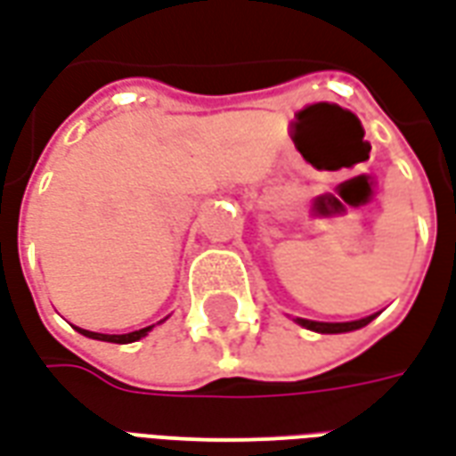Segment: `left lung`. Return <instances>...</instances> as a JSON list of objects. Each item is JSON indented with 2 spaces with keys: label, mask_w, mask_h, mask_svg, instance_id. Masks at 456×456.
Wrapping results in <instances>:
<instances>
[{
  "label": "left lung",
  "mask_w": 456,
  "mask_h": 456,
  "mask_svg": "<svg viewBox=\"0 0 456 456\" xmlns=\"http://www.w3.org/2000/svg\"><path fill=\"white\" fill-rule=\"evenodd\" d=\"M376 315L362 317V320H352V322H315V320H305V317H296L297 325H303L305 330L320 332V335H342V332H354V330H362L371 322Z\"/></svg>",
  "instance_id": "1"
}]
</instances>
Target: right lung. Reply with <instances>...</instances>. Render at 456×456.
I'll use <instances>...</instances> for the list:
<instances>
[{"label":"right lung","mask_w":456,"mask_h":456,"mask_svg":"<svg viewBox=\"0 0 456 456\" xmlns=\"http://www.w3.org/2000/svg\"><path fill=\"white\" fill-rule=\"evenodd\" d=\"M163 322V320H160ZM80 335L90 337V339H100V342H114V344H131L139 342L141 337H146L153 330V325L143 327V330H136V332H129V335H102V332H90V330H83V327H75Z\"/></svg>","instance_id":"right-lung-1"}]
</instances>
